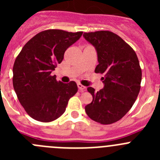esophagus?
Wrapping results in <instances>:
<instances>
[{"label":"esophagus","mask_w":160,"mask_h":160,"mask_svg":"<svg viewBox=\"0 0 160 160\" xmlns=\"http://www.w3.org/2000/svg\"><path fill=\"white\" fill-rule=\"evenodd\" d=\"M78 87L79 90L81 91V92H84L85 90H86V87H84V86H82V84H80V83H78Z\"/></svg>","instance_id":"1"}]
</instances>
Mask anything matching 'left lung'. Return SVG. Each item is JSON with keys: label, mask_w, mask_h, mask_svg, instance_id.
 <instances>
[{"label": "left lung", "mask_w": 160, "mask_h": 160, "mask_svg": "<svg viewBox=\"0 0 160 160\" xmlns=\"http://www.w3.org/2000/svg\"><path fill=\"white\" fill-rule=\"evenodd\" d=\"M83 37L97 52L94 72L104 73L102 89L94 92L92 87L87 88L93 101L85 111L95 122L114 123L130 111L138 97L142 80L139 62L132 48L114 32H84Z\"/></svg>", "instance_id": "8db88e82"}]
</instances>
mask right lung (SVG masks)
<instances>
[{"mask_svg":"<svg viewBox=\"0 0 160 160\" xmlns=\"http://www.w3.org/2000/svg\"><path fill=\"white\" fill-rule=\"evenodd\" d=\"M82 35V32L60 29L42 31L25 44L17 57L12 68L13 88L33 119L43 122L57 119L77 93L75 82H58L51 73L62 62L65 51Z\"/></svg>","mask_w":160,"mask_h":160,"instance_id":"add662e5","label":"right lung"}]
</instances>
